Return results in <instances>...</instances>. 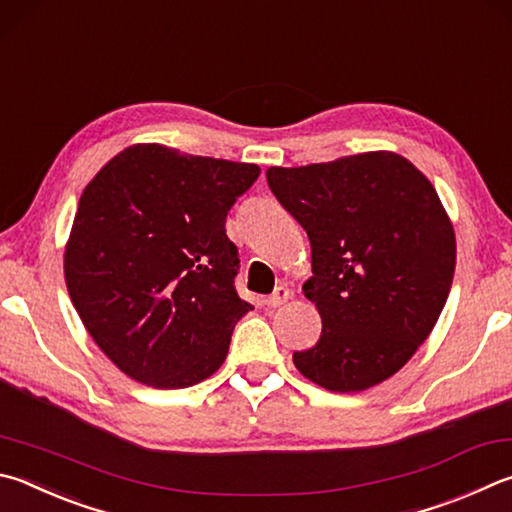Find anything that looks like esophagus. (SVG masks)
<instances>
[{"instance_id": "34e87169", "label": "esophagus", "mask_w": 512, "mask_h": 512, "mask_svg": "<svg viewBox=\"0 0 512 512\" xmlns=\"http://www.w3.org/2000/svg\"><path fill=\"white\" fill-rule=\"evenodd\" d=\"M288 297H291V291H288V286L280 284V286L275 288V291H273L271 295L266 297L264 302H266L268 306H273V309H275V306H282V304L288 300Z\"/></svg>"}]
</instances>
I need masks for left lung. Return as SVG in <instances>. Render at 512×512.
<instances>
[{
	"mask_svg": "<svg viewBox=\"0 0 512 512\" xmlns=\"http://www.w3.org/2000/svg\"><path fill=\"white\" fill-rule=\"evenodd\" d=\"M268 188L311 241L302 286L320 340L295 351L300 374L331 392L394 376L430 336L448 300L457 241L423 172L394 152L268 167Z\"/></svg>",
	"mask_w": 512,
	"mask_h": 512,
	"instance_id": "1",
	"label": "left lung"
}]
</instances>
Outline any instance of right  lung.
<instances>
[{
  "label": "right lung",
  "mask_w": 512,
  "mask_h": 512,
  "mask_svg": "<svg viewBox=\"0 0 512 512\" xmlns=\"http://www.w3.org/2000/svg\"><path fill=\"white\" fill-rule=\"evenodd\" d=\"M259 167L132 145L91 179L64 250V280L89 336L129 378L197 385L226 360L253 309L235 291L226 235Z\"/></svg>",
  "instance_id": "right-lung-1"
}]
</instances>
